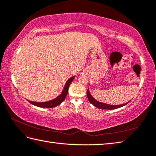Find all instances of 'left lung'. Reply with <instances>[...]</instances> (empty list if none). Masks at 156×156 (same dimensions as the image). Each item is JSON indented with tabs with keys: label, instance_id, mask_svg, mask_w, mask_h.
Wrapping results in <instances>:
<instances>
[{
	"label": "left lung",
	"instance_id": "1",
	"mask_svg": "<svg viewBox=\"0 0 156 156\" xmlns=\"http://www.w3.org/2000/svg\"><path fill=\"white\" fill-rule=\"evenodd\" d=\"M87 97L90 103L91 104H93L94 106L97 107L99 109H117L119 108H121V107H123L124 105H126V104H128L129 102H128L126 103H124V104H122V105H108L106 104V103H101V102H99L98 101H97L94 99L93 97L91 95L89 90H88L87 91Z\"/></svg>",
	"mask_w": 156,
	"mask_h": 156
}]
</instances>
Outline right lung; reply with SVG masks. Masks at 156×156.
<instances>
[{
	"instance_id": "1",
	"label": "right lung",
	"mask_w": 156,
	"mask_h": 156,
	"mask_svg": "<svg viewBox=\"0 0 156 156\" xmlns=\"http://www.w3.org/2000/svg\"><path fill=\"white\" fill-rule=\"evenodd\" d=\"M75 78V76H73V77L70 78L69 80L66 82L65 87H64L63 90L62 91V93L61 94H59V96L56 97L55 99H54L51 101H47V102H34V101H30L27 100L28 101L31 103V104L39 107V108H54V107H56L57 105H59L61 104L64 100H65L66 97L68 94V88L70 84L72 83V82L73 81Z\"/></svg>"
}]
</instances>
